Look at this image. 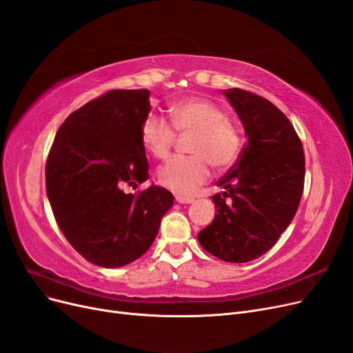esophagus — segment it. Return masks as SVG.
I'll list each match as a JSON object with an SVG mask.
<instances>
[{"instance_id":"obj_1","label":"esophagus","mask_w":353,"mask_h":353,"mask_svg":"<svg viewBox=\"0 0 353 353\" xmlns=\"http://www.w3.org/2000/svg\"><path fill=\"white\" fill-rule=\"evenodd\" d=\"M176 202L179 203H193L194 199L193 197H186V196H176Z\"/></svg>"}]
</instances>
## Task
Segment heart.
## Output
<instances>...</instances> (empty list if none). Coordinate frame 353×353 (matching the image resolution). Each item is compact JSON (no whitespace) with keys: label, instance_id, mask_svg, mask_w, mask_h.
I'll list each match as a JSON object with an SVG mask.
<instances>
[{"label":"heart","instance_id":"1","mask_svg":"<svg viewBox=\"0 0 353 353\" xmlns=\"http://www.w3.org/2000/svg\"><path fill=\"white\" fill-rule=\"evenodd\" d=\"M170 117L173 125L159 115H148L141 127V143L150 154L164 159L176 143V131L194 132L193 156H174L159 170L161 186L176 194H190L209 179L210 164L216 170L235 164L243 145L242 132L219 105L205 98L173 103Z\"/></svg>","mask_w":353,"mask_h":353}]
</instances>
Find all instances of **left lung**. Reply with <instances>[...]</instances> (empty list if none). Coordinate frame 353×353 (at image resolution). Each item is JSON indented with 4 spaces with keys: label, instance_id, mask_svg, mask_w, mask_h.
Here are the masks:
<instances>
[{
    "label": "left lung",
    "instance_id": "1",
    "mask_svg": "<svg viewBox=\"0 0 353 353\" xmlns=\"http://www.w3.org/2000/svg\"><path fill=\"white\" fill-rule=\"evenodd\" d=\"M223 95L247 135L238 161L212 196L216 214L197 235L205 251L248 263L274 247L293 221L304 188V151L288 118L268 99L232 88Z\"/></svg>",
    "mask_w": 353,
    "mask_h": 353
}]
</instances>
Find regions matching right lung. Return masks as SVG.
<instances>
[{"mask_svg":"<svg viewBox=\"0 0 353 353\" xmlns=\"http://www.w3.org/2000/svg\"><path fill=\"white\" fill-rule=\"evenodd\" d=\"M150 90L114 89L72 112L56 132L46 161V192L56 222L86 261L115 268L154 242L173 194L150 186L141 127Z\"/></svg>","mask_w":353,"mask_h":353,"instance_id":"right-lung-1","label":"right lung"}]
</instances>
